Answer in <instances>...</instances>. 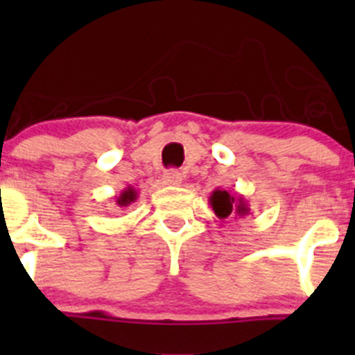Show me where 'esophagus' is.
I'll return each mask as SVG.
<instances>
[{
    "mask_svg": "<svg viewBox=\"0 0 355 355\" xmlns=\"http://www.w3.org/2000/svg\"><path fill=\"white\" fill-rule=\"evenodd\" d=\"M182 180H184V177H182V173L178 170H168L164 171L163 175V182L166 185H180Z\"/></svg>",
    "mask_w": 355,
    "mask_h": 355,
    "instance_id": "obj_1",
    "label": "esophagus"
}]
</instances>
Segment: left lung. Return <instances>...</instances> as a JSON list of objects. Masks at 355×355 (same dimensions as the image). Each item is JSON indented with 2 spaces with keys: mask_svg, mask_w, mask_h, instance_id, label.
<instances>
[{
  "mask_svg": "<svg viewBox=\"0 0 355 355\" xmlns=\"http://www.w3.org/2000/svg\"><path fill=\"white\" fill-rule=\"evenodd\" d=\"M209 204L220 220H225L228 216L244 218L250 214L249 202H247L244 196L232 194V192L221 191V189L213 191V194L209 196Z\"/></svg>",
  "mask_w": 355,
  "mask_h": 355,
  "instance_id": "obj_1",
  "label": "left lung"
}]
</instances>
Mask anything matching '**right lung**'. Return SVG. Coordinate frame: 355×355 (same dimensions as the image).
Wrapping results in <instances>:
<instances>
[{
	"instance_id": "add662e5",
	"label": "right lung",
	"mask_w": 355,
	"mask_h": 355,
	"mask_svg": "<svg viewBox=\"0 0 355 355\" xmlns=\"http://www.w3.org/2000/svg\"><path fill=\"white\" fill-rule=\"evenodd\" d=\"M137 198H139V192L135 191L134 187H130V185H128L127 189H123V191L120 192V196H116V198H114V202H116L120 207H127V206H130L132 202H135Z\"/></svg>"
}]
</instances>
